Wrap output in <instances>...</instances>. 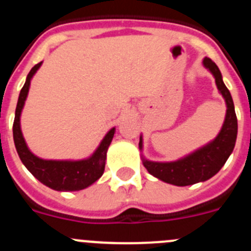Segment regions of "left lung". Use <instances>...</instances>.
<instances>
[{
	"mask_svg": "<svg viewBox=\"0 0 251 251\" xmlns=\"http://www.w3.org/2000/svg\"><path fill=\"white\" fill-rule=\"evenodd\" d=\"M203 65L215 76L218 91L221 92L227 104V114L221 132L207 146L176 162L158 163L143 160V165L150 174L154 175L162 181L176 186H187L205 181L217 174L233 152L237 140L238 121L232 96L223 83L222 75L217 65L208 57H205ZM138 146L140 150H142V138H140Z\"/></svg>",
	"mask_w": 251,
	"mask_h": 251,
	"instance_id": "left-lung-1",
	"label": "left lung"
}]
</instances>
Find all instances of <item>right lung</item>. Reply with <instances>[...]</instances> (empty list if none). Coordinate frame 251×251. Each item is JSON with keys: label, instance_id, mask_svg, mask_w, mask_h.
Segmentation results:
<instances>
[{"label": "right lung", "instance_id": "right-lung-1", "mask_svg": "<svg viewBox=\"0 0 251 251\" xmlns=\"http://www.w3.org/2000/svg\"><path fill=\"white\" fill-rule=\"evenodd\" d=\"M41 62L36 64L26 76V81L19 93L13 121V140L19 158L26 169L40 182L57 191H78L86 189L96 182L103 175L105 168L106 151L110 146L115 133V127L111 128L103 138L99 147L91 158L83 160H45L34 155L26 147L21 131V113L29 92L30 79Z\"/></svg>", "mask_w": 251, "mask_h": 251}]
</instances>
